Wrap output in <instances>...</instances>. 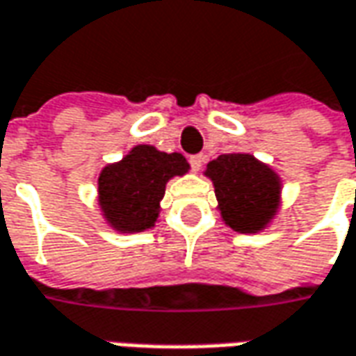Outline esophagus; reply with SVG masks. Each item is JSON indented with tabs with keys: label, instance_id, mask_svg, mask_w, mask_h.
Masks as SVG:
<instances>
[{
	"label": "esophagus",
	"instance_id": "1",
	"mask_svg": "<svg viewBox=\"0 0 356 356\" xmlns=\"http://www.w3.org/2000/svg\"><path fill=\"white\" fill-rule=\"evenodd\" d=\"M190 164H192V170H200L202 168V164H204V156L202 154H195V156H190Z\"/></svg>",
	"mask_w": 356,
	"mask_h": 356
}]
</instances>
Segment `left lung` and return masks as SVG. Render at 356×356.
I'll return each mask as SVG.
<instances>
[{
    "instance_id": "obj_1",
    "label": "left lung",
    "mask_w": 356,
    "mask_h": 356,
    "mask_svg": "<svg viewBox=\"0 0 356 356\" xmlns=\"http://www.w3.org/2000/svg\"><path fill=\"white\" fill-rule=\"evenodd\" d=\"M206 176L216 188L217 209L233 231L259 233L276 216L282 182L252 154H221L207 164Z\"/></svg>"
}]
</instances>
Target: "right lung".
Here are the masks:
<instances>
[{
    "label": "right lung",
    "instance_id": "obj_1",
    "mask_svg": "<svg viewBox=\"0 0 356 356\" xmlns=\"http://www.w3.org/2000/svg\"><path fill=\"white\" fill-rule=\"evenodd\" d=\"M190 170L180 152H162L137 145L123 161L107 164L97 178V204L106 221L119 233L154 227L166 182Z\"/></svg>",
    "mask_w": 356,
    "mask_h": 356
}]
</instances>
